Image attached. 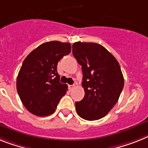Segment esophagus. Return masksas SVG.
Here are the masks:
<instances>
[{"label":"esophagus","instance_id":"obj_1","mask_svg":"<svg viewBox=\"0 0 148 148\" xmlns=\"http://www.w3.org/2000/svg\"><path fill=\"white\" fill-rule=\"evenodd\" d=\"M68 88H69V89H70L71 91L72 89L74 88V85H69V86H68Z\"/></svg>","mask_w":148,"mask_h":148}]
</instances>
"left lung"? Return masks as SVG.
<instances>
[{
	"label": "left lung",
	"instance_id": "8db88e82",
	"mask_svg": "<svg viewBox=\"0 0 148 148\" xmlns=\"http://www.w3.org/2000/svg\"><path fill=\"white\" fill-rule=\"evenodd\" d=\"M72 53L82 66V86L85 91L84 99L75 102L77 113L84 120H99L116 105L123 89L120 64L99 43L76 42Z\"/></svg>",
	"mask_w": 148,
	"mask_h": 148
}]
</instances>
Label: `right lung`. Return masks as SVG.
I'll return each mask as SVG.
<instances>
[{
  "mask_svg": "<svg viewBox=\"0 0 148 148\" xmlns=\"http://www.w3.org/2000/svg\"><path fill=\"white\" fill-rule=\"evenodd\" d=\"M71 50L69 43L49 41L31 52L22 63L16 80L17 92L25 108L36 116L55 112L68 86L59 82L57 64Z\"/></svg>",
  "mask_w": 148,
  "mask_h": 148,
  "instance_id": "add662e5",
  "label": "right lung"
}]
</instances>
